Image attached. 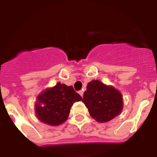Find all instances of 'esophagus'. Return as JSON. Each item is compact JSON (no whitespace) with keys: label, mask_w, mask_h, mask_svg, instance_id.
<instances>
[{"label":"esophagus","mask_w":157,"mask_h":157,"mask_svg":"<svg viewBox=\"0 0 157 157\" xmlns=\"http://www.w3.org/2000/svg\"><path fill=\"white\" fill-rule=\"evenodd\" d=\"M78 94H79L80 95H81V97H82H82H83V91H82V90H80V91H78Z\"/></svg>","instance_id":"1"}]
</instances>
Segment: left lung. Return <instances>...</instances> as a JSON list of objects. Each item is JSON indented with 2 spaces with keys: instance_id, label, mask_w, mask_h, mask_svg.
Instances as JSON below:
<instances>
[{
  "instance_id": "left-lung-1",
  "label": "left lung",
  "mask_w": 157,
  "mask_h": 157,
  "mask_svg": "<svg viewBox=\"0 0 157 157\" xmlns=\"http://www.w3.org/2000/svg\"><path fill=\"white\" fill-rule=\"evenodd\" d=\"M82 102L90 116L100 123L112 120L123 109V98L116 89L98 80L88 83L83 94Z\"/></svg>"
}]
</instances>
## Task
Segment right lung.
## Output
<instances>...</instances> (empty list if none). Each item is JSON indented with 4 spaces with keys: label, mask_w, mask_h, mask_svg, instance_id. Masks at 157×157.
Instances as JSON below:
<instances>
[{
    "label": "right lung",
    "mask_w": 157,
    "mask_h": 157,
    "mask_svg": "<svg viewBox=\"0 0 157 157\" xmlns=\"http://www.w3.org/2000/svg\"><path fill=\"white\" fill-rule=\"evenodd\" d=\"M82 100L71 86L58 82L37 97L35 111L38 120L51 126H58L65 122L75 102Z\"/></svg>",
    "instance_id": "right-lung-1"
}]
</instances>
